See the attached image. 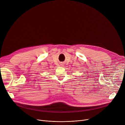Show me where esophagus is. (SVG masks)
<instances>
[{
    "instance_id": "obj_1",
    "label": "esophagus",
    "mask_w": 125,
    "mask_h": 125,
    "mask_svg": "<svg viewBox=\"0 0 125 125\" xmlns=\"http://www.w3.org/2000/svg\"><path fill=\"white\" fill-rule=\"evenodd\" d=\"M61 65H63V64H61Z\"/></svg>"
}]
</instances>
